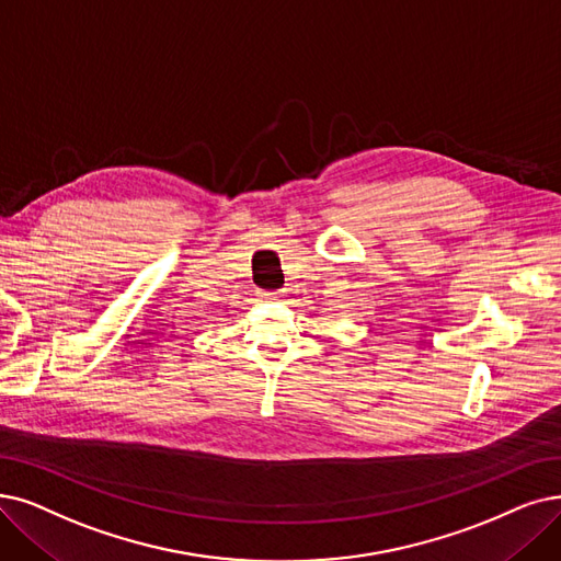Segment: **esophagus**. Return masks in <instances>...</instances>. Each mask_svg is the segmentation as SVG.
I'll return each mask as SVG.
<instances>
[{
	"instance_id": "1",
	"label": "esophagus",
	"mask_w": 561,
	"mask_h": 561,
	"mask_svg": "<svg viewBox=\"0 0 561 561\" xmlns=\"http://www.w3.org/2000/svg\"><path fill=\"white\" fill-rule=\"evenodd\" d=\"M262 297H266V299H276V297H278V293H274V289H266V293H262Z\"/></svg>"
}]
</instances>
